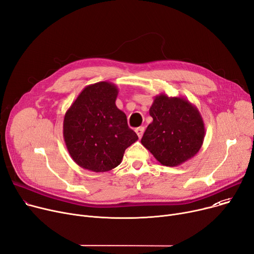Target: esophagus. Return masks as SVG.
<instances>
[{
  "instance_id": "1",
  "label": "esophagus",
  "mask_w": 254,
  "mask_h": 254,
  "mask_svg": "<svg viewBox=\"0 0 254 254\" xmlns=\"http://www.w3.org/2000/svg\"><path fill=\"white\" fill-rule=\"evenodd\" d=\"M144 127H137L136 128V132H137V134H138V137H139V139H141L142 138V136H143V133H144Z\"/></svg>"
}]
</instances>
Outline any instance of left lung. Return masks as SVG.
Returning <instances> with one entry per match:
<instances>
[{
	"instance_id": "1",
	"label": "left lung",
	"mask_w": 254,
	"mask_h": 254,
	"mask_svg": "<svg viewBox=\"0 0 254 254\" xmlns=\"http://www.w3.org/2000/svg\"><path fill=\"white\" fill-rule=\"evenodd\" d=\"M142 145L165 166H178L194 157L203 144L205 127L199 110L183 97L155 96Z\"/></svg>"
}]
</instances>
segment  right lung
I'll return each mask as SVG.
<instances>
[{
	"label": "right lung",
	"mask_w": 254,
	"mask_h": 254,
	"mask_svg": "<svg viewBox=\"0 0 254 254\" xmlns=\"http://www.w3.org/2000/svg\"><path fill=\"white\" fill-rule=\"evenodd\" d=\"M118 89L109 81L84 88L63 121V138L73 161L83 170L104 173L120 165L125 151L139 138L116 107Z\"/></svg>",
	"instance_id": "1"
}]
</instances>
